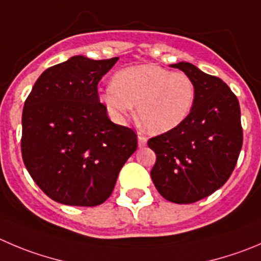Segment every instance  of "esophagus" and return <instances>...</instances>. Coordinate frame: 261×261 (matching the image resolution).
<instances>
[{
	"mask_svg": "<svg viewBox=\"0 0 261 261\" xmlns=\"http://www.w3.org/2000/svg\"><path fill=\"white\" fill-rule=\"evenodd\" d=\"M146 143H147V137H145L143 135L138 133V146H140V147H143V146H146Z\"/></svg>",
	"mask_w": 261,
	"mask_h": 261,
	"instance_id": "esophagus-1",
	"label": "esophagus"
}]
</instances>
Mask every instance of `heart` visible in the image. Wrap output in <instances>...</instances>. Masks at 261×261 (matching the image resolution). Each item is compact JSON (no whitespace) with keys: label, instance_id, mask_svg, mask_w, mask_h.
Returning a JSON list of instances; mask_svg holds the SVG:
<instances>
[{"label":"heart","instance_id":"b5f03b06","mask_svg":"<svg viewBox=\"0 0 261 261\" xmlns=\"http://www.w3.org/2000/svg\"><path fill=\"white\" fill-rule=\"evenodd\" d=\"M196 87L185 73L156 65L126 68L114 75L100 101L115 121H124L137 105V120L153 135L179 126L192 111Z\"/></svg>","mask_w":261,"mask_h":261}]
</instances>
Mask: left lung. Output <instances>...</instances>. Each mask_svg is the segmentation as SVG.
<instances>
[{
  "label": "left lung",
  "instance_id": "1",
  "mask_svg": "<svg viewBox=\"0 0 261 261\" xmlns=\"http://www.w3.org/2000/svg\"><path fill=\"white\" fill-rule=\"evenodd\" d=\"M172 66L192 79L196 100L179 126L148 140L156 153L151 178L168 201L192 203L222 187L234 169L244 142L240 102L218 76L190 63Z\"/></svg>",
  "mask_w": 261,
  "mask_h": 261
}]
</instances>
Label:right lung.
<instances>
[{
    "label": "right lung",
    "instance_id": "right-lung-1",
    "mask_svg": "<svg viewBox=\"0 0 261 261\" xmlns=\"http://www.w3.org/2000/svg\"><path fill=\"white\" fill-rule=\"evenodd\" d=\"M118 60L73 56L46 69L27 97L21 156L37 186L56 202H105L137 150L135 130L113 123L98 97V82Z\"/></svg>",
    "mask_w": 261,
    "mask_h": 261
}]
</instances>
